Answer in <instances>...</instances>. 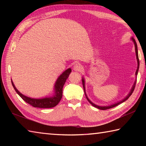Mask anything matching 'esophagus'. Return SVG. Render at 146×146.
Listing matches in <instances>:
<instances>
[{
	"instance_id": "esophagus-1",
	"label": "esophagus",
	"mask_w": 146,
	"mask_h": 146,
	"mask_svg": "<svg viewBox=\"0 0 146 146\" xmlns=\"http://www.w3.org/2000/svg\"><path fill=\"white\" fill-rule=\"evenodd\" d=\"M82 69H83L82 66L79 63L76 64L73 67V70L76 71H81L82 70Z\"/></svg>"
}]
</instances>
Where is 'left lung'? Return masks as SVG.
<instances>
[{
    "label": "left lung",
    "instance_id": "left-lung-1",
    "mask_svg": "<svg viewBox=\"0 0 146 146\" xmlns=\"http://www.w3.org/2000/svg\"><path fill=\"white\" fill-rule=\"evenodd\" d=\"M132 40L133 41V42H134V45H135V54H136V57H137V64H138V65H137V70H136V72H135V75L137 76V73H138V71H139V56H138V51H137V43H136V42H135V39H134V38H132ZM136 81H137V80H136ZM136 81L134 82V85H133V86H132V89H131V92H130V93L129 94V95L127 96V97L123 99V100H122V101H120V102H118V103H116V104H113V105H109V106H104V107H101V106H98V105H95V104H94V103H92V102L89 100V99L88 98V97H87V96H86V94H85V81H84V79H82V83H83V89H84V92H85V95H86V99H87L88 100V101L90 102V103L94 107H96V108H98V109H100V110H107V109H109V108H113V107H116V106H117L118 105H119V104H122V103H123V102H124L125 100H127V99L130 97V96H131V95H132V94L133 93V92H134V88H135V83H136Z\"/></svg>",
    "mask_w": 146,
    "mask_h": 146
}]
</instances>
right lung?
I'll list each match as a JSON object with an SVG mask.
<instances>
[{
  "label": "right lung",
  "mask_w": 146,
  "mask_h": 146,
  "mask_svg": "<svg viewBox=\"0 0 146 146\" xmlns=\"http://www.w3.org/2000/svg\"><path fill=\"white\" fill-rule=\"evenodd\" d=\"M71 72V68H68L65 71L61 74L60 77L58 78L56 84L54 85V89H55V93L53 97H49V98H41V99H35V98H31L29 97H27L26 96L23 95L19 92L17 88L15 87L13 82L11 80L12 85L15 92L17 94L20 96V97L23 98L27 104L32 105L34 107L37 108H52L54 107L58 104L59 102H60L61 99L62 98V95H63V87L64 85L65 82H66L67 78L69 76L70 73Z\"/></svg>",
  "instance_id": "obj_1"
}]
</instances>
